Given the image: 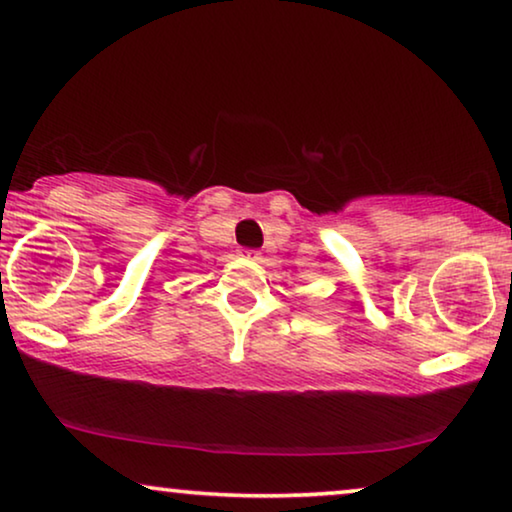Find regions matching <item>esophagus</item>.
Listing matches in <instances>:
<instances>
[{
    "label": "esophagus",
    "mask_w": 512,
    "mask_h": 512,
    "mask_svg": "<svg viewBox=\"0 0 512 512\" xmlns=\"http://www.w3.org/2000/svg\"><path fill=\"white\" fill-rule=\"evenodd\" d=\"M241 257H243V259H248V262H257V259H259V250L243 248V250H241Z\"/></svg>",
    "instance_id": "esophagus-1"
}]
</instances>
